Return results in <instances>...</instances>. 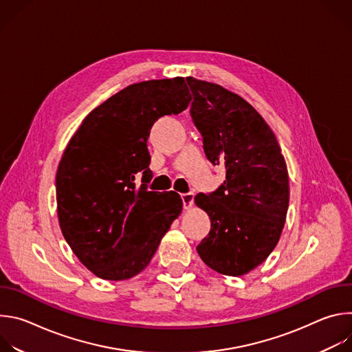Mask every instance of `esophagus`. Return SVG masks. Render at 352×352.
Returning <instances> with one entry per match:
<instances>
[{
    "label": "esophagus",
    "mask_w": 352,
    "mask_h": 352,
    "mask_svg": "<svg viewBox=\"0 0 352 352\" xmlns=\"http://www.w3.org/2000/svg\"><path fill=\"white\" fill-rule=\"evenodd\" d=\"M181 199H182V204H184V209L188 210L193 206V193L189 192V193H182L181 195Z\"/></svg>",
    "instance_id": "34e87169"
}]
</instances>
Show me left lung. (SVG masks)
<instances>
[{
    "instance_id": "8db88e82",
    "label": "left lung",
    "mask_w": 352,
    "mask_h": 352,
    "mask_svg": "<svg viewBox=\"0 0 352 352\" xmlns=\"http://www.w3.org/2000/svg\"><path fill=\"white\" fill-rule=\"evenodd\" d=\"M186 80L205 153L226 167V181L216 192L195 196L212 221L196 250L217 273L243 276L263 263L280 241L289 202L287 164L274 132L246 100L216 83Z\"/></svg>"
}]
</instances>
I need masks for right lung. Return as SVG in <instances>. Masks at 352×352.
<instances>
[{
  "instance_id": "obj_1",
  "label": "right lung",
  "mask_w": 352,
  "mask_h": 352,
  "mask_svg": "<svg viewBox=\"0 0 352 352\" xmlns=\"http://www.w3.org/2000/svg\"><path fill=\"white\" fill-rule=\"evenodd\" d=\"M190 100L181 76L133 83L91 110L69 139L56 174L58 223L94 276L121 281L139 274L181 214L177 192L146 189V143L160 117L179 114ZM139 172L145 184L138 187Z\"/></svg>"
}]
</instances>
